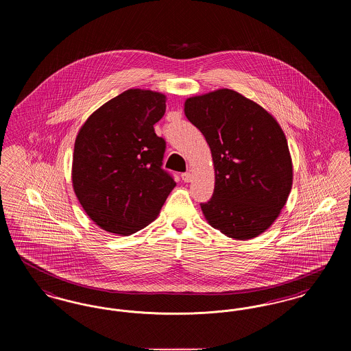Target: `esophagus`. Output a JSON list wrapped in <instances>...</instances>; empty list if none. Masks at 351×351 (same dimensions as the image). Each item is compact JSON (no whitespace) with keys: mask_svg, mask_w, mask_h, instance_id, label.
Here are the masks:
<instances>
[{"mask_svg":"<svg viewBox=\"0 0 351 351\" xmlns=\"http://www.w3.org/2000/svg\"><path fill=\"white\" fill-rule=\"evenodd\" d=\"M182 179H183L184 183H189L192 180V175L189 172H184L182 173Z\"/></svg>","mask_w":351,"mask_h":351,"instance_id":"obj_1","label":"esophagus"}]
</instances>
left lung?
I'll return each mask as SVG.
<instances>
[{"instance_id":"obj_1","label":"left lung","mask_w":351,"mask_h":351,"mask_svg":"<svg viewBox=\"0 0 351 351\" xmlns=\"http://www.w3.org/2000/svg\"><path fill=\"white\" fill-rule=\"evenodd\" d=\"M186 118L205 136L215 163L208 222L234 239L267 230L292 188V160L282 128L267 110L232 89L191 97Z\"/></svg>"}]
</instances>
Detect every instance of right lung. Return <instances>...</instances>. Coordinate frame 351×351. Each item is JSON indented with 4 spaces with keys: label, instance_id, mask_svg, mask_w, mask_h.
Here are the masks:
<instances>
[{
    "label": "right lung",
    "instance_id": "add662e5",
    "mask_svg": "<svg viewBox=\"0 0 351 351\" xmlns=\"http://www.w3.org/2000/svg\"><path fill=\"white\" fill-rule=\"evenodd\" d=\"M165 113V95L129 89L82 126L72 183L85 213L101 229L121 235L143 229L176 185L162 168L166 141L154 130Z\"/></svg>",
    "mask_w": 351,
    "mask_h": 351
}]
</instances>
